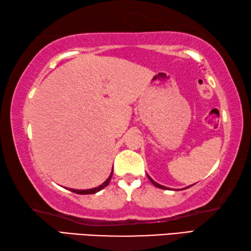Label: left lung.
<instances>
[{
    "label": "left lung",
    "mask_w": 251,
    "mask_h": 251,
    "mask_svg": "<svg viewBox=\"0 0 251 251\" xmlns=\"http://www.w3.org/2000/svg\"><path fill=\"white\" fill-rule=\"evenodd\" d=\"M148 177H149V179H150V181H151V183L153 184V185H154V186H156V187H159V188H162V190H170V188L169 187H165V186H163V185H160V184H157L156 182H154V181H153V179L150 177V176H149V175H148ZM192 186V185H191ZM184 190H185V188H184Z\"/></svg>",
    "instance_id": "1"
}]
</instances>
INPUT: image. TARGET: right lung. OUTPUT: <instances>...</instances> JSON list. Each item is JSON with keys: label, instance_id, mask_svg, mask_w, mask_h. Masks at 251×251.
Here are the masks:
<instances>
[{"label": "right lung", "instance_id": "add662e5", "mask_svg": "<svg viewBox=\"0 0 251 251\" xmlns=\"http://www.w3.org/2000/svg\"><path fill=\"white\" fill-rule=\"evenodd\" d=\"M112 173L113 171L111 172V174H110V176L107 178V181H104L101 185H99L98 187H95V188H90V190H73V188H69V191H72L74 193H76V194H81V195H86V194H95V193L99 192L102 190V188H104L105 186L108 185L110 179H111V176H112Z\"/></svg>", "mask_w": 251, "mask_h": 251}]
</instances>
